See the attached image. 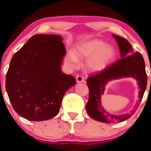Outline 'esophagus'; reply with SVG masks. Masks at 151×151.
Listing matches in <instances>:
<instances>
[{
  "label": "esophagus",
  "instance_id": "34e87169",
  "mask_svg": "<svg viewBox=\"0 0 151 151\" xmlns=\"http://www.w3.org/2000/svg\"><path fill=\"white\" fill-rule=\"evenodd\" d=\"M76 80L77 83H82V82H84V77L81 75H77L76 77Z\"/></svg>",
  "mask_w": 151,
  "mask_h": 151
}]
</instances>
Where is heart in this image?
<instances>
[{"label":"heart","instance_id":"obj_1","mask_svg":"<svg viewBox=\"0 0 151 151\" xmlns=\"http://www.w3.org/2000/svg\"><path fill=\"white\" fill-rule=\"evenodd\" d=\"M74 52H68L65 58V62L69 67H76L78 65V58L88 59L86 66L91 71H98L104 69L115 57V50L112 46L106 45L100 39L85 42L81 43Z\"/></svg>","mask_w":151,"mask_h":151}]
</instances>
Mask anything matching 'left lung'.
I'll use <instances>...</instances> for the list:
<instances>
[{
	"label": "left lung",
	"mask_w": 151,
	"mask_h": 151,
	"mask_svg": "<svg viewBox=\"0 0 151 151\" xmlns=\"http://www.w3.org/2000/svg\"><path fill=\"white\" fill-rule=\"evenodd\" d=\"M118 42L121 55V58L112 64L101 70L99 72L89 76L87 85L89 88V99L86 104V110L90 117L96 121L103 123H118L126 121L134 115L139 104L130 114L115 115L106 112L101 102V96L104 91L105 85L108 82L123 77H133L138 82L139 86V100L140 102L147 87V74L142 55L139 52H133L132 45L126 39L112 35Z\"/></svg>",
	"instance_id": "left-lung-1"
}]
</instances>
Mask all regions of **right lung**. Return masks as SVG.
I'll use <instances>...</instances> for the list:
<instances>
[{
  "mask_svg": "<svg viewBox=\"0 0 151 151\" xmlns=\"http://www.w3.org/2000/svg\"><path fill=\"white\" fill-rule=\"evenodd\" d=\"M62 39L58 35H34L11 60L6 89L15 112L25 119L52 118L65 93L76 84L73 76L60 69L66 55Z\"/></svg>",
  "mask_w": 151,
  "mask_h": 151,
  "instance_id": "1",
  "label": "right lung"
}]
</instances>
